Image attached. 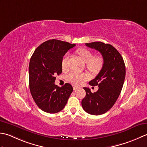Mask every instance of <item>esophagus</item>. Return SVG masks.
I'll use <instances>...</instances> for the list:
<instances>
[{"label": "esophagus", "instance_id": "obj_1", "mask_svg": "<svg viewBox=\"0 0 147 147\" xmlns=\"http://www.w3.org/2000/svg\"><path fill=\"white\" fill-rule=\"evenodd\" d=\"M79 88V87H77V86H73V89H74V90H76L77 89H78Z\"/></svg>", "mask_w": 147, "mask_h": 147}]
</instances>
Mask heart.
Listing matches in <instances>:
<instances>
[{
  "label": "heart",
  "mask_w": 147,
  "mask_h": 147,
  "mask_svg": "<svg viewBox=\"0 0 147 147\" xmlns=\"http://www.w3.org/2000/svg\"><path fill=\"white\" fill-rule=\"evenodd\" d=\"M76 53L79 55L84 61L86 63V68L92 74H97L101 70L103 65V59L101 56H93L91 51L84 47L77 49ZM70 56L66 54L61 59V67L63 70H67L68 68V61ZM89 76L86 73H79L77 71H71L67 76L68 82L74 85H80L89 79Z\"/></svg>",
  "instance_id": "1"
}]
</instances>
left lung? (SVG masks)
Listing matches in <instances>:
<instances>
[{
    "label": "left lung",
    "mask_w": 147,
    "mask_h": 147,
    "mask_svg": "<svg viewBox=\"0 0 147 147\" xmlns=\"http://www.w3.org/2000/svg\"><path fill=\"white\" fill-rule=\"evenodd\" d=\"M86 46L98 51L103 58L101 70L89 82L92 86H98V91L92 93L89 88H84L86 94L81 103L87 113L99 115L109 111L119 98L124 84L125 67L121 54L112 45L94 42Z\"/></svg>",
    "instance_id": "1"
}]
</instances>
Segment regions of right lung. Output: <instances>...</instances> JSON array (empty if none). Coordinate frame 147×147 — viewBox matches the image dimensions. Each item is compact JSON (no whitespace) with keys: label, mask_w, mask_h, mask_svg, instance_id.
I'll return each mask as SVG.
<instances>
[{"label":"right lung","mask_w":147,"mask_h":147,"mask_svg":"<svg viewBox=\"0 0 147 147\" xmlns=\"http://www.w3.org/2000/svg\"><path fill=\"white\" fill-rule=\"evenodd\" d=\"M76 44L51 39L41 44L33 54L29 63V86L32 98L44 112H59L64 109L73 91L66 83L59 88L55 85L56 75L62 72L61 59Z\"/></svg>","instance_id":"right-lung-1"}]
</instances>
